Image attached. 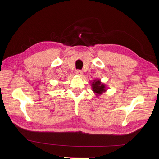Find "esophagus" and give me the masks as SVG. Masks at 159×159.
I'll return each mask as SVG.
<instances>
[{
  "instance_id": "34e87169",
  "label": "esophagus",
  "mask_w": 159,
  "mask_h": 159,
  "mask_svg": "<svg viewBox=\"0 0 159 159\" xmlns=\"http://www.w3.org/2000/svg\"><path fill=\"white\" fill-rule=\"evenodd\" d=\"M76 74L77 75H79V76H82L83 73H82V71L81 70H77L76 71Z\"/></svg>"
}]
</instances>
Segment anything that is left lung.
I'll use <instances>...</instances> for the list:
<instances>
[{
    "mask_svg": "<svg viewBox=\"0 0 159 159\" xmlns=\"http://www.w3.org/2000/svg\"><path fill=\"white\" fill-rule=\"evenodd\" d=\"M91 84V88H92V91L95 93L96 96L103 94V93H105L107 89L104 83L101 82V79L94 80Z\"/></svg>",
    "mask_w": 159,
    "mask_h": 159,
    "instance_id": "1",
    "label": "left lung"
}]
</instances>
